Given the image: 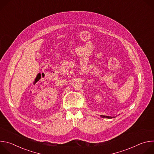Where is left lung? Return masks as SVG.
Here are the masks:
<instances>
[{"instance_id": "1", "label": "left lung", "mask_w": 154, "mask_h": 154, "mask_svg": "<svg viewBox=\"0 0 154 154\" xmlns=\"http://www.w3.org/2000/svg\"><path fill=\"white\" fill-rule=\"evenodd\" d=\"M100 117L101 118H108V119H112L113 118H115V116H105V115H100Z\"/></svg>"}]
</instances>
